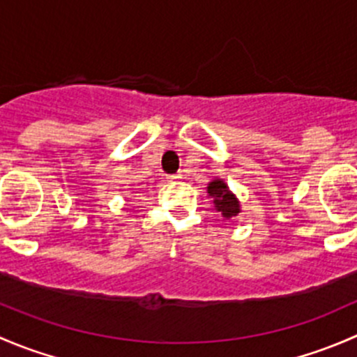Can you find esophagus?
Returning <instances> with one entry per match:
<instances>
[{
	"instance_id": "obj_1",
	"label": "esophagus",
	"mask_w": 357,
	"mask_h": 357,
	"mask_svg": "<svg viewBox=\"0 0 357 357\" xmlns=\"http://www.w3.org/2000/svg\"><path fill=\"white\" fill-rule=\"evenodd\" d=\"M167 179L169 181H179V179H183V174L181 172H178V174H171Z\"/></svg>"
}]
</instances>
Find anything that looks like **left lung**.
I'll list each match as a JSON object with an SVG mask.
<instances>
[{
	"label": "left lung",
	"instance_id": "1",
	"mask_svg": "<svg viewBox=\"0 0 357 357\" xmlns=\"http://www.w3.org/2000/svg\"><path fill=\"white\" fill-rule=\"evenodd\" d=\"M207 193L214 199V205L218 208V212H221L222 218L229 219L233 215H238L240 212V204L238 200L233 197V193L229 192L228 186L222 181L215 179L211 185L207 186Z\"/></svg>",
	"mask_w": 357,
	"mask_h": 357
}]
</instances>
